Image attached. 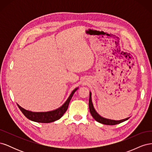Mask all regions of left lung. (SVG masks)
Segmentation results:
<instances>
[{"label":"left lung","mask_w":152,"mask_h":152,"mask_svg":"<svg viewBox=\"0 0 152 152\" xmlns=\"http://www.w3.org/2000/svg\"><path fill=\"white\" fill-rule=\"evenodd\" d=\"M89 111L90 113L91 114V115L93 116V117L94 118V120H96L97 122L103 124H105V125H116V124L122 123L124 121H126L127 120H128L129 117L126 118L125 119H122V120H120V121H115V120H112V119H108V118H104L103 117H102L101 115L97 113V112L96 111L94 106L93 104V102H92V98H91V93L89 92Z\"/></svg>","instance_id":"obj_1"}]
</instances>
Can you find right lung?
<instances>
[{"instance_id":"obj_1","label":"right lung","mask_w":152,"mask_h":152,"mask_svg":"<svg viewBox=\"0 0 152 152\" xmlns=\"http://www.w3.org/2000/svg\"><path fill=\"white\" fill-rule=\"evenodd\" d=\"M78 89H79V87H77L72 92L70 96L61 107L54 110H52V111L45 112H34L24 109L23 108L21 107L19 104H18V106L24 115L30 121L39 123L53 122L60 118L64 113L66 112L73 94Z\"/></svg>"}]
</instances>
